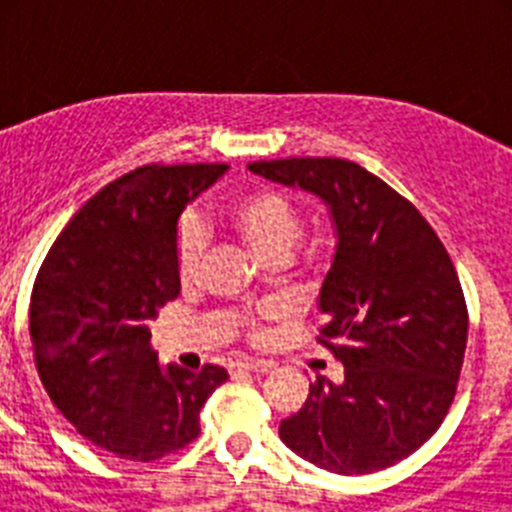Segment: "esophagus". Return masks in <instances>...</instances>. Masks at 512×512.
Here are the masks:
<instances>
[{
	"instance_id": "esophagus-1",
	"label": "esophagus",
	"mask_w": 512,
	"mask_h": 512,
	"mask_svg": "<svg viewBox=\"0 0 512 512\" xmlns=\"http://www.w3.org/2000/svg\"><path fill=\"white\" fill-rule=\"evenodd\" d=\"M235 369H238V372H251V374H269L271 369H274V364H271V361H238Z\"/></svg>"
}]
</instances>
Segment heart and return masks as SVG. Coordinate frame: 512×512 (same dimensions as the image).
<instances>
[{
	"label": "heart",
	"instance_id": "heart-1",
	"mask_svg": "<svg viewBox=\"0 0 512 512\" xmlns=\"http://www.w3.org/2000/svg\"><path fill=\"white\" fill-rule=\"evenodd\" d=\"M228 223L235 235L261 261H269V264H279L302 233V217L297 207L274 189H253V192L241 194L228 207ZM202 256H205V230L197 217L187 215L179 223L174 243L176 271H179L182 282H192L197 277ZM238 323L251 336L261 333L259 318H241Z\"/></svg>",
	"mask_w": 512,
	"mask_h": 512
}]
</instances>
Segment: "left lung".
Instances as JSON below:
<instances>
[{
	"instance_id": "1",
	"label": "left lung",
	"mask_w": 512,
	"mask_h": 512,
	"mask_svg": "<svg viewBox=\"0 0 512 512\" xmlns=\"http://www.w3.org/2000/svg\"><path fill=\"white\" fill-rule=\"evenodd\" d=\"M253 174L325 202L336 253L320 287V338L343 382L318 377L279 438L336 474H372L418 451L449 413L467 302L449 253L425 217L346 158H279Z\"/></svg>"
}]
</instances>
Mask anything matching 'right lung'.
<instances>
[{"mask_svg":"<svg viewBox=\"0 0 512 512\" xmlns=\"http://www.w3.org/2000/svg\"><path fill=\"white\" fill-rule=\"evenodd\" d=\"M225 164L140 166L99 189L61 230L30 297L40 382L63 418L120 459L156 461L200 436L228 379L158 364L148 320L176 300V223Z\"/></svg>","mask_w":512,"mask_h":512,"instance_id":"right-lung-1","label":"right lung"}]
</instances>
